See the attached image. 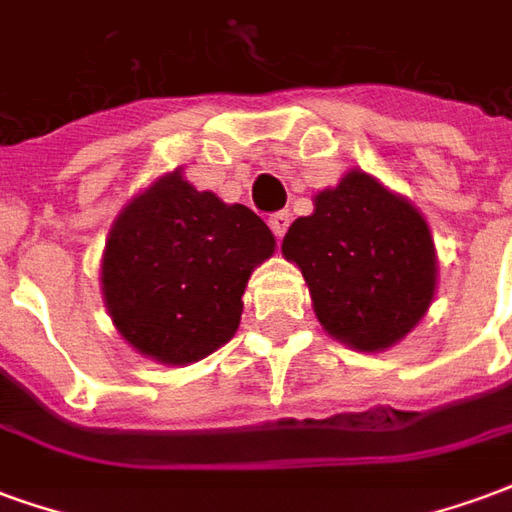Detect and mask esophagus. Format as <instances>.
Segmentation results:
<instances>
[{"label":"esophagus","instance_id":"esophagus-1","mask_svg":"<svg viewBox=\"0 0 512 512\" xmlns=\"http://www.w3.org/2000/svg\"><path fill=\"white\" fill-rule=\"evenodd\" d=\"M268 224H271V230H274V235H277V238H282V235L288 233L290 213H288V211H279V213H274V216H271V219H268Z\"/></svg>","mask_w":512,"mask_h":512}]
</instances>
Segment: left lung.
I'll return each instance as SVG.
<instances>
[{
	"instance_id": "left-lung-1",
	"label": "left lung",
	"mask_w": 512,
	"mask_h": 512,
	"mask_svg": "<svg viewBox=\"0 0 512 512\" xmlns=\"http://www.w3.org/2000/svg\"><path fill=\"white\" fill-rule=\"evenodd\" d=\"M282 255L301 268L323 329L356 351L400 343L436 296L425 216L362 169L315 194V211L290 224Z\"/></svg>"
}]
</instances>
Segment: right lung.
<instances>
[{"label": "right lung", "mask_w": 512, "mask_h": 512, "mask_svg": "<svg viewBox=\"0 0 512 512\" xmlns=\"http://www.w3.org/2000/svg\"><path fill=\"white\" fill-rule=\"evenodd\" d=\"M274 246L255 211L197 191L175 169L136 194L109 230L106 310L142 356L161 365L200 362L235 334L246 282Z\"/></svg>", "instance_id": "add662e5"}]
</instances>
